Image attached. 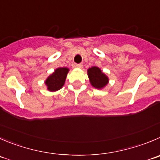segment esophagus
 I'll return each instance as SVG.
<instances>
[{
	"label": "esophagus",
	"mask_w": 160,
	"mask_h": 160,
	"mask_svg": "<svg viewBox=\"0 0 160 160\" xmlns=\"http://www.w3.org/2000/svg\"><path fill=\"white\" fill-rule=\"evenodd\" d=\"M76 68H83V65L82 63H78V64H76Z\"/></svg>",
	"instance_id": "obj_1"
}]
</instances>
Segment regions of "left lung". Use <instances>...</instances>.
<instances>
[{
  "label": "left lung",
  "instance_id": "obj_1",
  "mask_svg": "<svg viewBox=\"0 0 160 160\" xmlns=\"http://www.w3.org/2000/svg\"><path fill=\"white\" fill-rule=\"evenodd\" d=\"M88 76L92 86L97 89H101L108 82L107 76L104 73H102L100 68L97 67H92L88 70Z\"/></svg>",
  "mask_w": 160,
  "mask_h": 160
}]
</instances>
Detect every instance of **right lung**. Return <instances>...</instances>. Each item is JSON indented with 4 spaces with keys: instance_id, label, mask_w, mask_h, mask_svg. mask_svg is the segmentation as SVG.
<instances>
[{
    "instance_id": "right-lung-1",
    "label": "right lung",
    "mask_w": 160,
    "mask_h": 160,
    "mask_svg": "<svg viewBox=\"0 0 160 160\" xmlns=\"http://www.w3.org/2000/svg\"><path fill=\"white\" fill-rule=\"evenodd\" d=\"M69 70L66 68H60L55 71L52 74L49 76L45 81L49 91L59 90L64 85L65 79Z\"/></svg>"
}]
</instances>
